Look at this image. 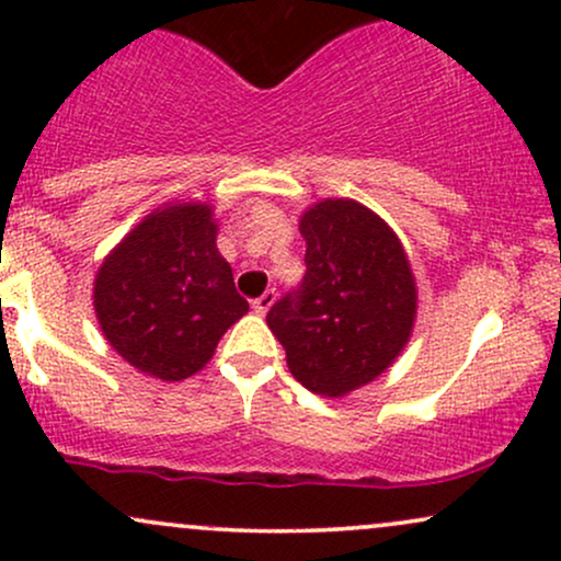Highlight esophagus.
Wrapping results in <instances>:
<instances>
[{
  "label": "esophagus",
  "mask_w": 561,
  "mask_h": 561,
  "mask_svg": "<svg viewBox=\"0 0 561 561\" xmlns=\"http://www.w3.org/2000/svg\"><path fill=\"white\" fill-rule=\"evenodd\" d=\"M274 300H276V289H266V293H263L261 298L253 300V311L261 313V317H263V313H266L268 308L274 306Z\"/></svg>",
  "instance_id": "1"
}]
</instances>
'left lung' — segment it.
<instances>
[{
    "mask_svg": "<svg viewBox=\"0 0 561 561\" xmlns=\"http://www.w3.org/2000/svg\"><path fill=\"white\" fill-rule=\"evenodd\" d=\"M306 276L266 313L287 366L317 396H345L401 356L416 319L403 244L356 199H321L300 218Z\"/></svg>",
    "mask_w": 561,
    "mask_h": 561,
    "instance_id": "obj_1",
    "label": "left lung"
}]
</instances>
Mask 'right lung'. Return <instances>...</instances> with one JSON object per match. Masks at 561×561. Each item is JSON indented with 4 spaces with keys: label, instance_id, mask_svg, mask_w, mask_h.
Instances as JSON below:
<instances>
[{
    "label": "right lung",
    "instance_id": "right-lung-1",
    "mask_svg": "<svg viewBox=\"0 0 561 561\" xmlns=\"http://www.w3.org/2000/svg\"><path fill=\"white\" fill-rule=\"evenodd\" d=\"M216 231L210 205L171 203L128 231L96 272L102 334L134 369L165 382L192 377L248 313Z\"/></svg>",
    "mask_w": 561,
    "mask_h": 561
}]
</instances>
